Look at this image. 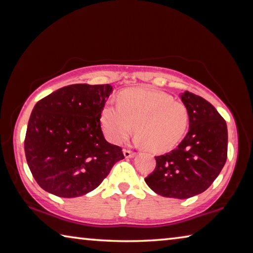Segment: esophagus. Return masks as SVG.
Returning a JSON list of instances; mask_svg holds the SVG:
<instances>
[{
    "label": "esophagus",
    "mask_w": 253,
    "mask_h": 253,
    "mask_svg": "<svg viewBox=\"0 0 253 253\" xmlns=\"http://www.w3.org/2000/svg\"><path fill=\"white\" fill-rule=\"evenodd\" d=\"M123 153H124V156H125L126 158H130V157L135 156V153L129 151V149H124Z\"/></svg>",
    "instance_id": "34e87169"
}]
</instances>
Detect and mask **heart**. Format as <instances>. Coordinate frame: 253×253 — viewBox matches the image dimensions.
<instances>
[{"instance_id": "1", "label": "heart", "mask_w": 253, "mask_h": 253, "mask_svg": "<svg viewBox=\"0 0 253 253\" xmlns=\"http://www.w3.org/2000/svg\"><path fill=\"white\" fill-rule=\"evenodd\" d=\"M188 109L169 93L152 88H129L119 93L118 105L107 104L100 123L109 142L122 143L135 125V142L154 153L176 146L188 126Z\"/></svg>"}]
</instances>
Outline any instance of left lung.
Returning a JSON list of instances; mask_svg holds the SVG:
<instances>
[{
  "instance_id": "left-lung-1",
  "label": "left lung",
  "mask_w": 253,
  "mask_h": 253,
  "mask_svg": "<svg viewBox=\"0 0 253 253\" xmlns=\"http://www.w3.org/2000/svg\"><path fill=\"white\" fill-rule=\"evenodd\" d=\"M181 99L188 109V132L172 152L155 156L156 168L145 182L158 195L188 199L209 188L223 169L228 128L202 97L185 91Z\"/></svg>"
}]
</instances>
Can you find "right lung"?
Returning <instances> with one entry per match:
<instances>
[{"instance_id": "1", "label": "right lung", "mask_w": 253, "mask_h": 253, "mask_svg": "<svg viewBox=\"0 0 253 253\" xmlns=\"http://www.w3.org/2000/svg\"><path fill=\"white\" fill-rule=\"evenodd\" d=\"M110 84H77L37 102L24 140L29 169L37 183L60 198L89 193L104 181L122 148L107 142L100 114Z\"/></svg>"}]
</instances>
